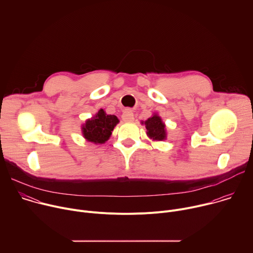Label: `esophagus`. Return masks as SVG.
<instances>
[{"instance_id": "34e87169", "label": "esophagus", "mask_w": 253, "mask_h": 253, "mask_svg": "<svg viewBox=\"0 0 253 253\" xmlns=\"http://www.w3.org/2000/svg\"><path fill=\"white\" fill-rule=\"evenodd\" d=\"M122 119L124 122H132L134 120V114H133L132 110H130V109L125 110L122 115Z\"/></svg>"}]
</instances>
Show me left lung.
Masks as SVG:
<instances>
[{
    "mask_svg": "<svg viewBox=\"0 0 253 253\" xmlns=\"http://www.w3.org/2000/svg\"><path fill=\"white\" fill-rule=\"evenodd\" d=\"M144 124H145L147 130L146 133L150 139H153L154 141H163L166 139L165 124L163 123L161 117H159L157 114H154L152 117L148 118L144 122Z\"/></svg>",
    "mask_w": 253,
    "mask_h": 253,
    "instance_id": "left-lung-1",
    "label": "left lung"
}]
</instances>
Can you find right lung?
<instances>
[{
  "mask_svg": "<svg viewBox=\"0 0 253 253\" xmlns=\"http://www.w3.org/2000/svg\"><path fill=\"white\" fill-rule=\"evenodd\" d=\"M119 123V119L115 115H107L103 109L88 119L82 126V134L84 138L94 144H103L110 138L114 127Z\"/></svg>",
  "mask_w": 253,
  "mask_h": 253,
  "instance_id": "add662e5",
  "label": "right lung"
}]
</instances>
